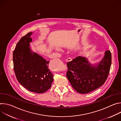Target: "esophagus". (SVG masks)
I'll list each match as a JSON object with an SVG mask.
<instances>
[{
	"mask_svg": "<svg viewBox=\"0 0 121 121\" xmlns=\"http://www.w3.org/2000/svg\"><path fill=\"white\" fill-rule=\"evenodd\" d=\"M72 60V59L71 58H67V59L65 60V61H66V62H68L71 61Z\"/></svg>",
	"mask_w": 121,
	"mask_h": 121,
	"instance_id": "obj_1",
	"label": "esophagus"
}]
</instances>
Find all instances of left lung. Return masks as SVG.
Returning <instances> with one entry per match:
<instances>
[{"mask_svg": "<svg viewBox=\"0 0 121 121\" xmlns=\"http://www.w3.org/2000/svg\"><path fill=\"white\" fill-rule=\"evenodd\" d=\"M112 63V54L107 50L101 60L92 65L87 58L78 56L67 63L66 76L72 87L81 94L91 92L106 81Z\"/></svg>", "mask_w": 121, "mask_h": 121, "instance_id": "8db88e82", "label": "left lung"}]
</instances>
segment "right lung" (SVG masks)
Masks as SVG:
<instances>
[{"instance_id": "right-lung-1", "label": "right lung", "mask_w": 121, "mask_h": 121, "mask_svg": "<svg viewBox=\"0 0 121 121\" xmlns=\"http://www.w3.org/2000/svg\"><path fill=\"white\" fill-rule=\"evenodd\" d=\"M32 32L23 36L13 53L14 70L18 82L28 91L42 93L51 88L53 75L46 61L30 47Z\"/></svg>"}]
</instances>
